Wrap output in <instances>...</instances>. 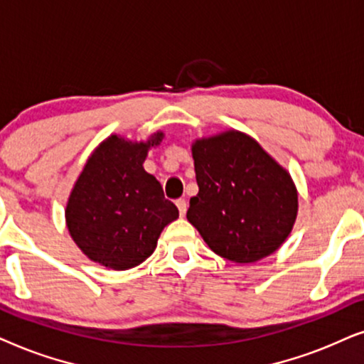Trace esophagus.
<instances>
[{
    "label": "esophagus",
    "mask_w": 364,
    "mask_h": 364,
    "mask_svg": "<svg viewBox=\"0 0 364 364\" xmlns=\"http://www.w3.org/2000/svg\"><path fill=\"white\" fill-rule=\"evenodd\" d=\"M176 206H178V210H179V215L185 216L186 215V210H188V203H186L185 198H179V200H176Z\"/></svg>",
    "instance_id": "34e87169"
}]
</instances>
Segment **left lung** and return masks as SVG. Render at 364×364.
I'll return each instance as SVG.
<instances>
[{
	"label": "left lung",
	"instance_id": "1",
	"mask_svg": "<svg viewBox=\"0 0 364 364\" xmlns=\"http://www.w3.org/2000/svg\"><path fill=\"white\" fill-rule=\"evenodd\" d=\"M200 191L188 221L235 263H255L287 241L298 215L291 176L248 134L230 129L191 146Z\"/></svg>",
	"mask_w": 364,
	"mask_h": 364
}]
</instances>
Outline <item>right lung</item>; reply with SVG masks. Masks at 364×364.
<instances>
[{
  "label": "right lung",
  "mask_w": 364,
  "mask_h": 364,
  "mask_svg": "<svg viewBox=\"0 0 364 364\" xmlns=\"http://www.w3.org/2000/svg\"><path fill=\"white\" fill-rule=\"evenodd\" d=\"M164 134L133 143L111 134L91 153L66 205L71 238L91 261L124 271L153 255L164 226L179 216L153 174L144 171L148 149Z\"/></svg>",
  "instance_id": "right-lung-1"
}]
</instances>
